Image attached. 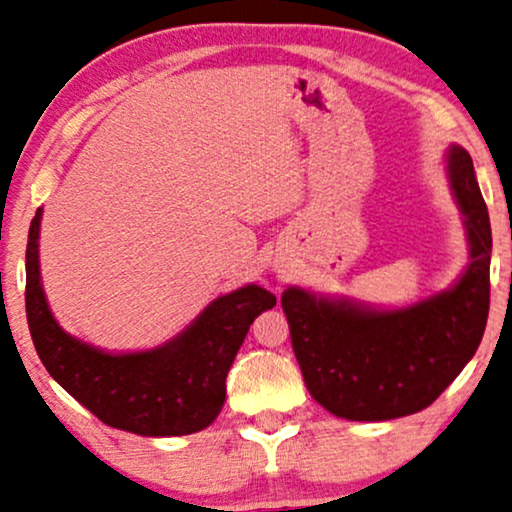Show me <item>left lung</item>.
<instances>
[{
	"mask_svg": "<svg viewBox=\"0 0 512 512\" xmlns=\"http://www.w3.org/2000/svg\"><path fill=\"white\" fill-rule=\"evenodd\" d=\"M446 170L470 245L454 288L387 312L302 288L281 295L304 385L333 416L375 423L423 411L480 347L489 316V212L465 148H449Z\"/></svg>",
	"mask_w": 512,
	"mask_h": 512,
	"instance_id": "left-lung-1",
	"label": "left lung"
}]
</instances>
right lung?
<instances>
[{"instance_id":"right-lung-1","label":"right lung","mask_w":512,"mask_h":512,"mask_svg":"<svg viewBox=\"0 0 512 512\" xmlns=\"http://www.w3.org/2000/svg\"><path fill=\"white\" fill-rule=\"evenodd\" d=\"M40 222L35 212L25 250V314L51 378L84 409L118 430L177 437L208 428L226 399V373L250 323L276 297L255 283L212 300L186 331L146 352L108 354L58 326L40 281Z\"/></svg>"}]
</instances>
